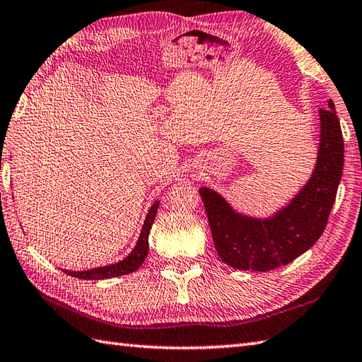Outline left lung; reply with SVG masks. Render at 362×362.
<instances>
[{
  "instance_id": "8db88e82",
  "label": "left lung",
  "mask_w": 362,
  "mask_h": 362,
  "mask_svg": "<svg viewBox=\"0 0 362 362\" xmlns=\"http://www.w3.org/2000/svg\"><path fill=\"white\" fill-rule=\"evenodd\" d=\"M320 143L316 168L292 201L274 216L257 219L236 213L210 188L199 193L209 216L214 247L226 264L267 272L286 266L313 247L327 227L344 169V138L334 104L319 110Z\"/></svg>"
}]
</instances>
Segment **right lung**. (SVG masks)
I'll use <instances>...</instances> for the list:
<instances>
[{
	"label": "right lung",
	"mask_w": 362,
	"mask_h": 362,
	"mask_svg": "<svg viewBox=\"0 0 362 362\" xmlns=\"http://www.w3.org/2000/svg\"><path fill=\"white\" fill-rule=\"evenodd\" d=\"M158 204H160L158 201L153 202V205L151 206V210L148 211V214H146V219H144L140 238H138L134 250L130 252L124 259H121L115 264L88 269V271H78V272H76V271H64V272L74 276V279H81V280H103V279H112V276H121V275H126V274H130V272H135L136 269L143 264V261L146 259V255H148L149 232H151V227L153 224V219H156Z\"/></svg>",
	"instance_id": "right-lung-1"
}]
</instances>
